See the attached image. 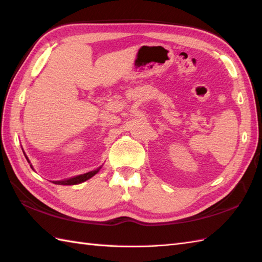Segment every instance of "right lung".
Instances as JSON below:
<instances>
[{
    "mask_svg": "<svg viewBox=\"0 0 262 262\" xmlns=\"http://www.w3.org/2000/svg\"><path fill=\"white\" fill-rule=\"evenodd\" d=\"M27 161L29 162V160H28V158L26 157ZM30 163V162H29ZM32 168V165H30ZM101 168V166H100ZM99 169L97 170H93V171H90L88 172V173H84V174H80V176H76V177H73V178H70V179H66V180H60V181H53V183H55V185H63V186H71V185H79V183L81 182H84L86 181L88 179H90V178H92L94 174H97L99 172Z\"/></svg>",
    "mask_w": 262,
    "mask_h": 262,
    "instance_id": "obj_1",
    "label": "right lung"
}]
</instances>
